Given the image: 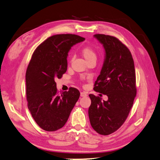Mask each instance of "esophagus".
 <instances>
[{
  "instance_id": "obj_1",
  "label": "esophagus",
  "mask_w": 160,
  "mask_h": 160,
  "mask_svg": "<svg viewBox=\"0 0 160 160\" xmlns=\"http://www.w3.org/2000/svg\"><path fill=\"white\" fill-rule=\"evenodd\" d=\"M80 96H81V97H86V96H87V92H85V91L81 92H80Z\"/></svg>"
}]
</instances>
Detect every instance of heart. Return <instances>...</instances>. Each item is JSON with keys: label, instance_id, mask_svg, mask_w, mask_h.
Masks as SVG:
<instances>
[{"label": "heart", "instance_id": "heart-1", "mask_svg": "<svg viewBox=\"0 0 160 160\" xmlns=\"http://www.w3.org/2000/svg\"><path fill=\"white\" fill-rule=\"evenodd\" d=\"M81 54L88 62L91 61H96L98 58V54L93 48L90 46L84 47L81 49Z\"/></svg>", "mask_w": 160, "mask_h": 160}]
</instances>
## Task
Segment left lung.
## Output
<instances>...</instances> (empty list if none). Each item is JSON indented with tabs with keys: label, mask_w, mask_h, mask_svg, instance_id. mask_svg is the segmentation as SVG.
I'll return each mask as SVG.
<instances>
[{
	"label": "left lung",
	"mask_w": 160,
	"mask_h": 160,
	"mask_svg": "<svg viewBox=\"0 0 160 160\" xmlns=\"http://www.w3.org/2000/svg\"><path fill=\"white\" fill-rule=\"evenodd\" d=\"M103 44L106 58L94 84V91L106 95L107 101L89 95L91 125L101 135L116 132L124 123L136 95L134 62L130 51L117 38L103 34L94 35Z\"/></svg>",
	"instance_id": "left-lung-1"
}]
</instances>
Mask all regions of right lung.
<instances>
[{
    "label": "right lung",
    "mask_w": 160,
    "mask_h": 160,
    "mask_svg": "<svg viewBox=\"0 0 160 160\" xmlns=\"http://www.w3.org/2000/svg\"><path fill=\"white\" fill-rule=\"evenodd\" d=\"M85 39L73 34L52 35L33 52L26 72V94L32 118L43 130L62 128L80 97L76 88L58 93L56 78L68 69L67 57L71 47Z\"/></svg>",
    "instance_id": "1"
}]
</instances>
